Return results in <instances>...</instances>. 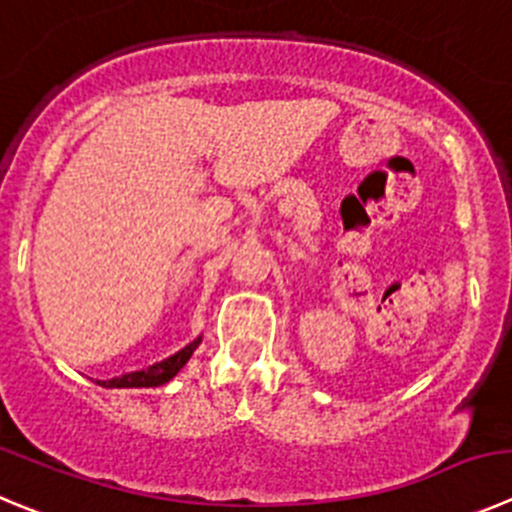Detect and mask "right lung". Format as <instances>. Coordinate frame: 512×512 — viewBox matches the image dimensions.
Instances as JSON below:
<instances>
[{
    "instance_id": "right-lung-1",
    "label": "right lung",
    "mask_w": 512,
    "mask_h": 512,
    "mask_svg": "<svg viewBox=\"0 0 512 512\" xmlns=\"http://www.w3.org/2000/svg\"><path fill=\"white\" fill-rule=\"evenodd\" d=\"M199 343H202V336L194 338L189 346H184L181 351H176L174 356L159 361V364L148 366V369L143 371H131V374L118 376V379L103 381V386L105 389H151V386L166 384V381H171L181 369H184L186 361L191 358V353L197 351Z\"/></svg>"
}]
</instances>
